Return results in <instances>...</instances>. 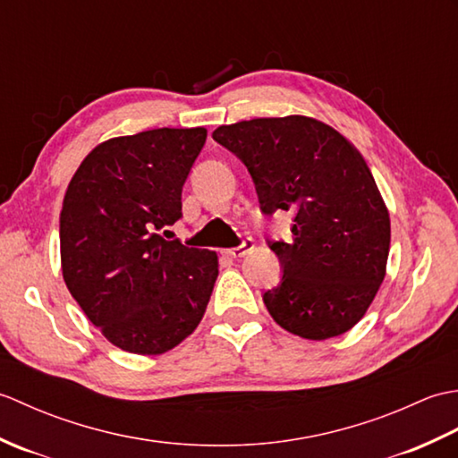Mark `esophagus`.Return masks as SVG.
Listing matches in <instances>:
<instances>
[{
    "label": "esophagus",
    "mask_w": 458,
    "mask_h": 458,
    "mask_svg": "<svg viewBox=\"0 0 458 458\" xmlns=\"http://www.w3.org/2000/svg\"><path fill=\"white\" fill-rule=\"evenodd\" d=\"M251 250H254V242H251L250 238H246L238 248L224 250V256H228V258H244L246 254H250Z\"/></svg>",
    "instance_id": "obj_1"
}]
</instances>
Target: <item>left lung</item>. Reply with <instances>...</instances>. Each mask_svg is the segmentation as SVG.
I'll use <instances>...</instances> for the list:
<instances>
[{
  "label": "left lung",
  "instance_id": "8db88e82",
  "mask_svg": "<svg viewBox=\"0 0 458 458\" xmlns=\"http://www.w3.org/2000/svg\"><path fill=\"white\" fill-rule=\"evenodd\" d=\"M246 165L264 214H293V240L269 242L284 267L264 303L279 327L309 340L346 333L386 277L390 212L362 155L307 115L256 118L212 133Z\"/></svg>",
  "mask_w": 458,
  "mask_h": 458
}]
</instances>
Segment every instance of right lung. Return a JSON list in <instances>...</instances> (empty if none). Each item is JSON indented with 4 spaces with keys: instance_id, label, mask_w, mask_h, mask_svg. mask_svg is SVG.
<instances>
[{
    "instance_id": "1",
    "label": "right lung",
    "mask_w": 458,
    "mask_h": 458,
    "mask_svg": "<svg viewBox=\"0 0 458 458\" xmlns=\"http://www.w3.org/2000/svg\"><path fill=\"white\" fill-rule=\"evenodd\" d=\"M204 141V128L112 138L86 155L68 182L61 210L64 284L90 323L125 352H167L207 310L216 251L159 234L182 216V184Z\"/></svg>"
}]
</instances>
